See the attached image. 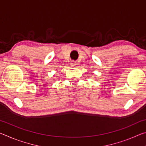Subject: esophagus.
I'll return each instance as SVG.
<instances>
[{
  "instance_id": "obj_1",
  "label": "esophagus",
  "mask_w": 146,
  "mask_h": 146,
  "mask_svg": "<svg viewBox=\"0 0 146 146\" xmlns=\"http://www.w3.org/2000/svg\"><path fill=\"white\" fill-rule=\"evenodd\" d=\"M76 65V63L74 61H71V63H70V66H72V67H74V66H75Z\"/></svg>"
}]
</instances>
